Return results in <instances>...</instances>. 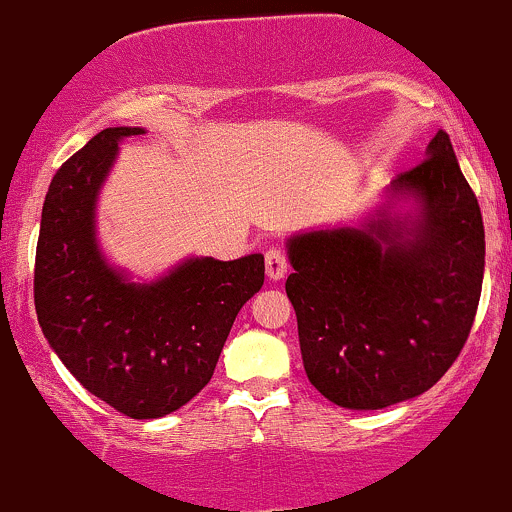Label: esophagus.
I'll list each match as a JSON object with an SVG mask.
<instances>
[{"mask_svg": "<svg viewBox=\"0 0 512 512\" xmlns=\"http://www.w3.org/2000/svg\"><path fill=\"white\" fill-rule=\"evenodd\" d=\"M265 265H267V277H270L272 282H277V279H282L289 270L287 252H284L282 247H270V250L265 252Z\"/></svg>", "mask_w": 512, "mask_h": 512, "instance_id": "esophagus-1", "label": "esophagus"}]
</instances>
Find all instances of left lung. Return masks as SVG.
<instances>
[{
	"instance_id": "8db88e82",
	"label": "left lung",
	"mask_w": 512,
	"mask_h": 512,
	"mask_svg": "<svg viewBox=\"0 0 512 512\" xmlns=\"http://www.w3.org/2000/svg\"><path fill=\"white\" fill-rule=\"evenodd\" d=\"M427 154L392 184L422 203L412 228L380 218L289 240L294 272L284 287L304 370L348 410H383L437 385L476 319L486 265L481 208L444 129Z\"/></svg>"
}]
</instances>
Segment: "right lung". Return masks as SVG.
I'll return each mask as SVG.
<instances>
[{
    "mask_svg": "<svg viewBox=\"0 0 512 512\" xmlns=\"http://www.w3.org/2000/svg\"><path fill=\"white\" fill-rule=\"evenodd\" d=\"M129 134L142 129H102L53 176L34 304L43 336L85 390L125 417L157 419L211 383L235 316L265 282V257L188 260L154 284L110 270L95 242V198Z\"/></svg>",
    "mask_w": 512,
    "mask_h": 512,
    "instance_id": "1",
    "label": "right lung"
}]
</instances>
